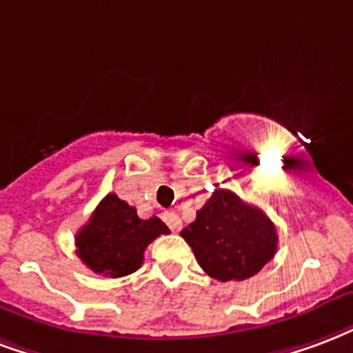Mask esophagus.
<instances>
[{
	"label": "esophagus",
	"mask_w": 353,
	"mask_h": 353,
	"mask_svg": "<svg viewBox=\"0 0 353 353\" xmlns=\"http://www.w3.org/2000/svg\"><path fill=\"white\" fill-rule=\"evenodd\" d=\"M163 219L164 223L170 226V230H174V232H179V230H181V219H179V215L174 213V211H166L163 215Z\"/></svg>",
	"instance_id": "34e87169"
}]
</instances>
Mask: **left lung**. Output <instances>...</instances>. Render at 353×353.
I'll return each mask as SVG.
<instances>
[{"instance_id": "1", "label": "left lung", "mask_w": 353, "mask_h": 353, "mask_svg": "<svg viewBox=\"0 0 353 353\" xmlns=\"http://www.w3.org/2000/svg\"><path fill=\"white\" fill-rule=\"evenodd\" d=\"M200 268L221 283L256 275L276 252L275 224L228 189H216L181 230Z\"/></svg>"}]
</instances>
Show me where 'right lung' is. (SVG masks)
<instances>
[{
	"label": "right lung",
	"mask_w": 353,
	"mask_h": 353,
	"mask_svg": "<svg viewBox=\"0 0 353 353\" xmlns=\"http://www.w3.org/2000/svg\"><path fill=\"white\" fill-rule=\"evenodd\" d=\"M163 234L170 230L159 216L143 221L132 205L112 192L78 230L77 254L91 271L117 279L134 273L143 262V250Z\"/></svg>",
	"instance_id": "right-lung-1"
}]
</instances>
